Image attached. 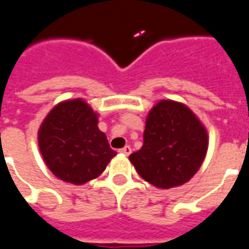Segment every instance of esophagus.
Listing matches in <instances>:
<instances>
[{"label": "esophagus", "instance_id": "34e87169", "mask_svg": "<svg viewBox=\"0 0 249 249\" xmlns=\"http://www.w3.org/2000/svg\"><path fill=\"white\" fill-rule=\"evenodd\" d=\"M120 152H121V153H124L125 156H128V155L132 153V148H130L129 145H125L123 149H120Z\"/></svg>", "mask_w": 249, "mask_h": 249}]
</instances>
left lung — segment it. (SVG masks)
Returning <instances> with one entry per match:
<instances>
[{
    "label": "left lung",
    "instance_id": "1",
    "mask_svg": "<svg viewBox=\"0 0 249 249\" xmlns=\"http://www.w3.org/2000/svg\"><path fill=\"white\" fill-rule=\"evenodd\" d=\"M207 149V129L196 114L184 104L161 100L148 113L144 144L129 160L145 181L169 189L193 178Z\"/></svg>",
    "mask_w": 249,
    "mask_h": 249
}]
</instances>
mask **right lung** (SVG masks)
I'll list each match as a JSON object with an SVG mask.
<instances>
[{"instance_id":"1","label":"right lung","mask_w":249,"mask_h":249,"mask_svg":"<svg viewBox=\"0 0 249 249\" xmlns=\"http://www.w3.org/2000/svg\"><path fill=\"white\" fill-rule=\"evenodd\" d=\"M98 116L81 98L57 104L38 130V145L52 173L81 185L98 178L117 153L98 129Z\"/></svg>"}]
</instances>
